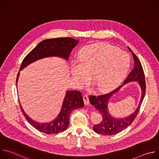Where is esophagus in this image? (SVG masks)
I'll return each instance as SVG.
<instances>
[{
    "label": "esophagus",
    "instance_id": "34e87169",
    "mask_svg": "<svg viewBox=\"0 0 159 159\" xmlns=\"http://www.w3.org/2000/svg\"><path fill=\"white\" fill-rule=\"evenodd\" d=\"M83 100H84L85 104H88L89 103V97L87 95H84L83 96Z\"/></svg>",
    "mask_w": 159,
    "mask_h": 159
}]
</instances>
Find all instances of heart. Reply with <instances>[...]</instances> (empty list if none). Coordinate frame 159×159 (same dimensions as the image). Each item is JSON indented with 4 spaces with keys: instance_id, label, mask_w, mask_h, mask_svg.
I'll return each instance as SVG.
<instances>
[{
    "instance_id": "b5f03b06",
    "label": "heart",
    "mask_w": 159,
    "mask_h": 159,
    "mask_svg": "<svg viewBox=\"0 0 159 159\" xmlns=\"http://www.w3.org/2000/svg\"><path fill=\"white\" fill-rule=\"evenodd\" d=\"M79 62H73L71 73L76 84L83 87L91 80L100 91L118 85L130 66L128 54L111 45L99 43L88 45L79 53Z\"/></svg>"
}]
</instances>
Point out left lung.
Wrapping results in <instances>:
<instances>
[{"label": "left lung", "mask_w": 159, "mask_h": 159, "mask_svg": "<svg viewBox=\"0 0 159 159\" xmlns=\"http://www.w3.org/2000/svg\"><path fill=\"white\" fill-rule=\"evenodd\" d=\"M129 50L132 52V55L134 61L133 69L129 74L124 82L121 85L117 87L112 91L104 95L95 96H90V103L98 110L102 116V121L98 125L93 126V129L95 132L104 135L116 134L129 126L137 117L143 98L145 94L146 84L145 80V75L143 72L142 64L136 55L132 50L128 47ZM131 81H137L139 82L142 90L141 99L137 109L132 114L125 118L118 119L112 117L109 114L108 110V102L110 98L114 93L117 92L119 89L125 83Z\"/></svg>", "instance_id": "obj_1"}]
</instances>
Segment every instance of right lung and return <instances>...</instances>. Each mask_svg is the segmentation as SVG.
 Here are the masks:
<instances>
[{
    "label": "right lung",
    "mask_w": 159,
    "mask_h": 159,
    "mask_svg": "<svg viewBox=\"0 0 159 159\" xmlns=\"http://www.w3.org/2000/svg\"><path fill=\"white\" fill-rule=\"evenodd\" d=\"M79 43V39L72 38H58L45 39L40 42L31 51L22 61L19 70H21L30 63L46 57H58L66 61L71 53L72 49ZM19 72L17 74L16 84L17 83ZM20 103V102H19ZM21 111L29 122L36 129L46 134H57L65 131L69 125L70 115L75 109L84 106L82 93L77 90H67L64 98L61 109L58 116L49 123H41L31 119L25 113L20 104Z\"/></svg>",
    "instance_id": "add662e5"
}]
</instances>
